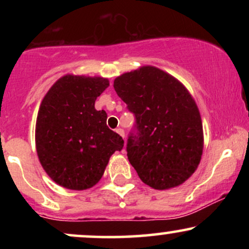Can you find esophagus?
Wrapping results in <instances>:
<instances>
[{
    "label": "esophagus",
    "instance_id": "1",
    "mask_svg": "<svg viewBox=\"0 0 249 249\" xmlns=\"http://www.w3.org/2000/svg\"><path fill=\"white\" fill-rule=\"evenodd\" d=\"M116 132L119 134V136H122L123 138H124L125 137V133H124V130H123V128H121V127H118V128H116Z\"/></svg>",
    "mask_w": 249,
    "mask_h": 249
}]
</instances>
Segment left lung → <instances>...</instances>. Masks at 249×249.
<instances>
[{
    "mask_svg": "<svg viewBox=\"0 0 249 249\" xmlns=\"http://www.w3.org/2000/svg\"><path fill=\"white\" fill-rule=\"evenodd\" d=\"M113 88L136 119L126 151L139 178L156 190L179 186L196 170L204 147L192 96L178 79L154 67L123 73Z\"/></svg>",
    "mask_w": 249,
    "mask_h": 249,
    "instance_id": "1",
    "label": "left lung"
}]
</instances>
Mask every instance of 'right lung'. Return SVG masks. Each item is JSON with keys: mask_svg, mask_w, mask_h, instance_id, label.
Returning a JSON list of instances; mask_svg holds the SVG:
<instances>
[{"mask_svg": "<svg viewBox=\"0 0 249 249\" xmlns=\"http://www.w3.org/2000/svg\"><path fill=\"white\" fill-rule=\"evenodd\" d=\"M108 87L102 77L67 75L48 91L36 121V150L48 176L69 190H87L101 180L108 159L124 141L97 111V97Z\"/></svg>", "mask_w": 249, "mask_h": 249, "instance_id": "right-lung-1", "label": "right lung"}]
</instances>
